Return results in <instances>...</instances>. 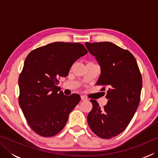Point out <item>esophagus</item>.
<instances>
[{"instance_id": "esophagus-1", "label": "esophagus", "mask_w": 158, "mask_h": 158, "mask_svg": "<svg viewBox=\"0 0 158 158\" xmlns=\"http://www.w3.org/2000/svg\"><path fill=\"white\" fill-rule=\"evenodd\" d=\"M81 100H87V98L85 97V96H84V95H81Z\"/></svg>"}]
</instances>
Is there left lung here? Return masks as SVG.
I'll list each match as a JSON object with an SVG mask.
<instances>
[{"label":"left lung","mask_w":158,"mask_h":158,"mask_svg":"<svg viewBox=\"0 0 158 158\" xmlns=\"http://www.w3.org/2000/svg\"><path fill=\"white\" fill-rule=\"evenodd\" d=\"M85 45L100 65L96 84L107 87L108 100L101 108L97 101L90 100L93 108L88 115V123L99 137L111 139L125 130L137 111L142 77L137 60L128 50L109 42H85ZM105 90V87L101 89Z\"/></svg>","instance_id":"left-lung-1"}]
</instances>
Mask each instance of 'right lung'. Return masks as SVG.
Wrapping results in <instances>:
<instances>
[{
	"mask_svg": "<svg viewBox=\"0 0 158 158\" xmlns=\"http://www.w3.org/2000/svg\"><path fill=\"white\" fill-rule=\"evenodd\" d=\"M88 51L82 44L56 42L32 51L19 78V102L35 132L53 137L65 127L80 95L60 91V77L68 76L73 64Z\"/></svg>",
	"mask_w": 158,
	"mask_h": 158,
	"instance_id": "add662e5",
	"label": "right lung"
}]
</instances>
